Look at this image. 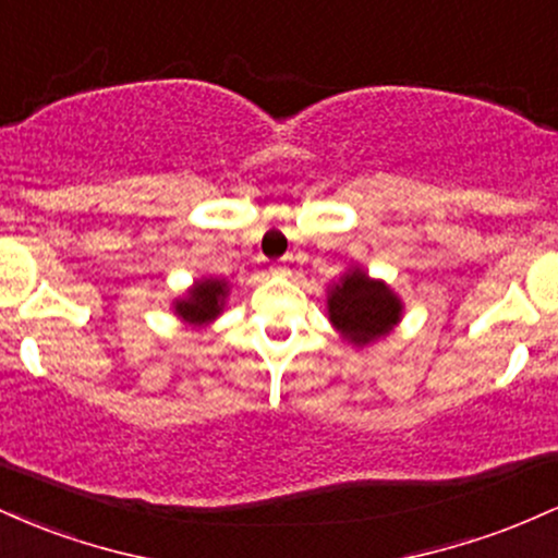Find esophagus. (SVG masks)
<instances>
[{
	"instance_id": "34e87169",
	"label": "esophagus",
	"mask_w": 558,
	"mask_h": 558,
	"mask_svg": "<svg viewBox=\"0 0 558 558\" xmlns=\"http://www.w3.org/2000/svg\"><path fill=\"white\" fill-rule=\"evenodd\" d=\"M271 274H277V277H284V274H287V266H274V268H271Z\"/></svg>"
}]
</instances>
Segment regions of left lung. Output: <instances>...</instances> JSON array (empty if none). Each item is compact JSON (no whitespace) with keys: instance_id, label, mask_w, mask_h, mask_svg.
Wrapping results in <instances>:
<instances>
[{"instance_id":"8db88e82","label":"left lung","mask_w":558,"mask_h":558,"mask_svg":"<svg viewBox=\"0 0 558 558\" xmlns=\"http://www.w3.org/2000/svg\"><path fill=\"white\" fill-rule=\"evenodd\" d=\"M327 308L331 327L355 348L387 337L403 316V303L396 292L361 268H350L337 284L329 287Z\"/></svg>"}]
</instances>
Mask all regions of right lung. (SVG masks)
Segmentation results:
<instances>
[{
  "mask_svg": "<svg viewBox=\"0 0 558 558\" xmlns=\"http://www.w3.org/2000/svg\"><path fill=\"white\" fill-rule=\"evenodd\" d=\"M227 292L229 284L223 279H199L186 292V298L173 303V308H177V316L184 318L192 327H205V324H210L223 311Z\"/></svg>",
  "mask_w": 558,
  "mask_h": 558,
  "instance_id": "add662e5",
  "label": "right lung"
}]
</instances>
